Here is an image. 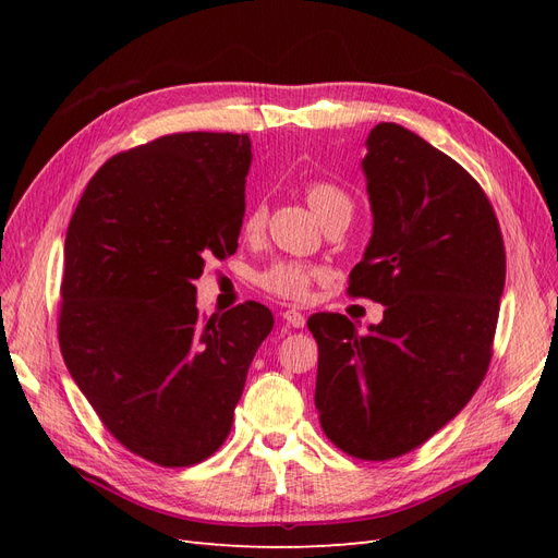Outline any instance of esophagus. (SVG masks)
Wrapping results in <instances>:
<instances>
[{"mask_svg":"<svg viewBox=\"0 0 558 558\" xmlns=\"http://www.w3.org/2000/svg\"><path fill=\"white\" fill-rule=\"evenodd\" d=\"M283 320H286V324H289L291 328H305V324H307L305 314L298 312V310H286V312H283Z\"/></svg>","mask_w":558,"mask_h":558,"instance_id":"34e87169","label":"esophagus"}]
</instances>
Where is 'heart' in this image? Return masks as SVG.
Segmentation results:
<instances>
[{"label":"heart","mask_w":558,"mask_h":558,"mask_svg":"<svg viewBox=\"0 0 558 558\" xmlns=\"http://www.w3.org/2000/svg\"><path fill=\"white\" fill-rule=\"evenodd\" d=\"M305 197L307 205L312 207V211L318 216V221L340 209V207H351L349 195L340 189V185L328 183V181H314L305 189ZM265 205H251L242 218V232L246 238H256V234L263 232L265 228ZM318 277V269L310 267V265H300V263H277L258 277L260 286L265 291L275 293L283 300L291 302H302L307 300L312 281Z\"/></svg>","instance_id":"heart-1"}]
</instances>
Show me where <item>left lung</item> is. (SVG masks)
I'll return each mask as SVG.
<instances>
[{"label": "left lung", "mask_w": 558, "mask_h": 558, "mask_svg": "<svg viewBox=\"0 0 558 558\" xmlns=\"http://www.w3.org/2000/svg\"><path fill=\"white\" fill-rule=\"evenodd\" d=\"M361 167L373 238L349 293L386 307L365 335L344 314H312L320 428L365 461L424 445L482 384L505 289L492 202L418 134L379 123Z\"/></svg>", "instance_id": "8db88e82"}]
</instances>
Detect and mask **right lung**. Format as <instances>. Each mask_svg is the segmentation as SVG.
Here are the masks:
<instances>
[{
  "label": "right lung",
  "mask_w": 558,
  "mask_h": 558,
  "mask_svg": "<svg viewBox=\"0 0 558 558\" xmlns=\"http://www.w3.org/2000/svg\"><path fill=\"white\" fill-rule=\"evenodd\" d=\"M251 160L248 134H167L99 167L66 228V369L116 440L165 468L226 442L275 326L258 302L202 316L193 283L238 251Z\"/></svg>",
  "instance_id": "add662e5"
}]
</instances>
